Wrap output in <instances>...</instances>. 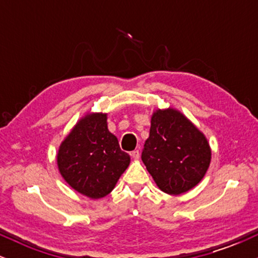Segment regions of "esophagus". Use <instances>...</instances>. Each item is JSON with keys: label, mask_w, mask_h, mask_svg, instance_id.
I'll list each match as a JSON object with an SVG mask.
<instances>
[{"label": "esophagus", "mask_w": 258, "mask_h": 258, "mask_svg": "<svg viewBox=\"0 0 258 258\" xmlns=\"http://www.w3.org/2000/svg\"><path fill=\"white\" fill-rule=\"evenodd\" d=\"M131 156L135 160H138L139 159V150H133V152L131 153Z\"/></svg>", "instance_id": "obj_1"}]
</instances>
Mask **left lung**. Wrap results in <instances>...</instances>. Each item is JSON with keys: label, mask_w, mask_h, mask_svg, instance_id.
Wrapping results in <instances>:
<instances>
[{"label": "left lung", "mask_w": 258, "mask_h": 258, "mask_svg": "<svg viewBox=\"0 0 258 258\" xmlns=\"http://www.w3.org/2000/svg\"><path fill=\"white\" fill-rule=\"evenodd\" d=\"M142 160L165 193L190 190L205 176L211 149L203 132L176 109H158L152 116Z\"/></svg>", "instance_id": "left-lung-1"}]
</instances>
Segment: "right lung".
<instances>
[{
	"mask_svg": "<svg viewBox=\"0 0 258 258\" xmlns=\"http://www.w3.org/2000/svg\"><path fill=\"white\" fill-rule=\"evenodd\" d=\"M130 155L109 132L106 114H87L61 142L57 154L59 172L73 189L100 199L114 189L128 167Z\"/></svg>",
	"mask_w": 258,
	"mask_h": 258,
	"instance_id": "obj_1",
	"label": "right lung"
}]
</instances>
